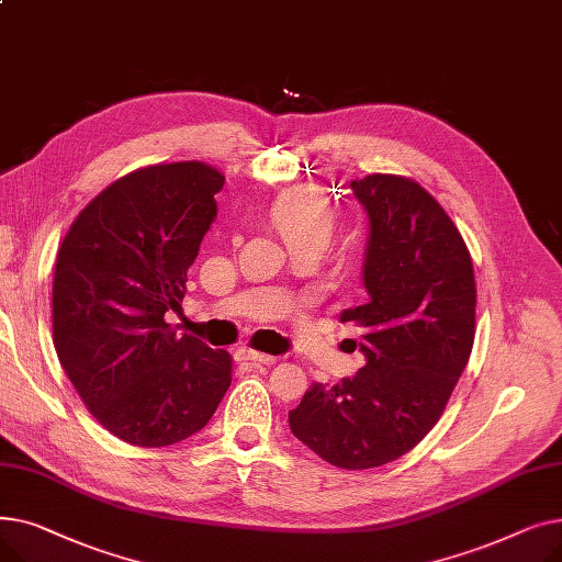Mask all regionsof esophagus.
I'll return each instance as SVG.
<instances>
[{"label":"esophagus","mask_w":562,"mask_h":562,"mask_svg":"<svg viewBox=\"0 0 562 562\" xmlns=\"http://www.w3.org/2000/svg\"><path fill=\"white\" fill-rule=\"evenodd\" d=\"M239 356H241V360L257 362V364H276V360H278V358H273V356H266V352H259V350L246 348V346L239 350Z\"/></svg>","instance_id":"obj_1"}]
</instances>
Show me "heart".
<instances>
[{
  "label": "heart",
  "mask_w": 562,
  "mask_h": 562,
  "mask_svg": "<svg viewBox=\"0 0 562 562\" xmlns=\"http://www.w3.org/2000/svg\"><path fill=\"white\" fill-rule=\"evenodd\" d=\"M273 223L286 246L323 244L335 234V206L316 187H299L284 193L273 206Z\"/></svg>",
  "instance_id": "b5f03b06"
}]
</instances>
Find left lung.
I'll return each mask as SVG.
<instances>
[{
	"label": "left lung",
	"mask_w": 562,
	"mask_h": 562,
	"mask_svg": "<svg viewBox=\"0 0 562 562\" xmlns=\"http://www.w3.org/2000/svg\"><path fill=\"white\" fill-rule=\"evenodd\" d=\"M350 189L369 214V301L341 321L360 328L367 364L333 387L314 382L289 426L326 462L373 469L445 412L474 346L476 280L462 234L419 182L373 172Z\"/></svg>",
	"instance_id": "obj_1"
}]
</instances>
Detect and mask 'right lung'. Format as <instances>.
<instances>
[{"label":"right lung","instance_id":"obj_1","mask_svg":"<svg viewBox=\"0 0 562 562\" xmlns=\"http://www.w3.org/2000/svg\"><path fill=\"white\" fill-rule=\"evenodd\" d=\"M225 175L204 161L123 175L88 202L56 252L52 339L88 412L117 439L159 449L206 426L232 356L166 323L216 216Z\"/></svg>","mask_w":562,"mask_h":562}]
</instances>
